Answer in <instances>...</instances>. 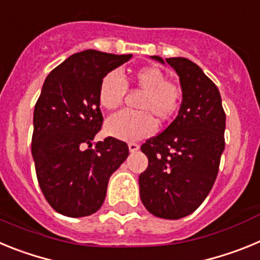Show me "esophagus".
<instances>
[{
	"mask_svg": "<svg viewBox=\"0 0 260 260\" xmlns=\"http://www.w3.org/2000/svg\"><path fill=\"white\" fill-rule=\"evenodd\" d=\"M138 150H139V144H137V143H128V151H130V152L134 153V152H137Z\"/></svg>",
	"mask_w": 260,
	"mask_h": 260,
	"instance_id": "esophagus-1",
	"label": "esophagus"
}]
</instances>
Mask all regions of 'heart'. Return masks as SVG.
<instances>
[{"label": "heart", "mask_w": 260, "mask_h": 260, "mask_svg": "<svg viewBox=\"0 0 260 260\" xmlns=\"http://www.w3.org/2000/svg\"><path fill=\"white\" fill-rule=\"evenodd\" d=\"M132 80L143 91L138 103L142 112H119L110 117L105 123V132L119 141L133 142L150 137L156 130V117L160 121L171 118L180 103L181 91L176 84L168 82L162 70L147 66L137 70ZM126 83L118 71H110L103 78L99 87V102L108 110L117 109L122 104Z\"/></svg>", "instance_id": "1"}]
</instances>
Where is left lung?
I'll return each mask as SVG.
<instances>
[{
  "mask_svg": "<svg viewBox=\"0 0 260 260\" xmlns=\"http://www.w3.org/2000/svg\"><path fill=\"white\" fill-rule=\"evenodd\" d=\"M151 58L174 69L182 102L176 119L141 147L148 167L139 176L141 201L148 212L177 220L207 198L225 147L221 96L197 63L183 57Z\"/></svg>",
  "mask_w": 260,
  "mask_h": 260,
  "instance_id": "8db88e82",
  "label": "left lung"
}]
</instances>
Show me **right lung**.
Segmentation results:
<instances>
[{
	"label": "right lung",
	"instance_id": "right-lung-1",
	"mask_svg": "<svg viewBox=\"0 0 260 260\" xmlns=\"http://www.w3.org/2000/svg\"><path fill=\"white\" fill-rule=\"evenodd\" d=\"M132 57L83 50L50 71L43 84L34 110L31 151L41 191L61 215L95 213L104 203L109 177L128 156L127 144L116 138L95 147L92 141L103 123V78Z\"/></svg>",
	"mask_w": 260,
	"mask_h": 260
}]
</instances>
